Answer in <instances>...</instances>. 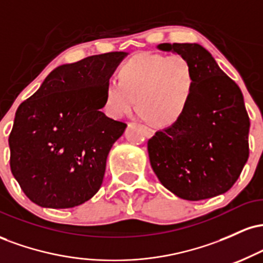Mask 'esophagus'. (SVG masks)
<instances>
[{
    "label": "esophagus",
    "instance_id": "34e87169",
    "mask_svg": "<svg viewBox=\"0 0 263 263\" xmlns=\"http://www.w3.org/2000/svg\"><path fill=\"white\" fill-rule=\"evenodd\" d=\"M143 127H144V129H146V134H147V136H148V137H151V136H153V134H155V129L151 127V126L144 125Z\"/></svg>",
    "mask_w": 263,
    "mask_h": 263
}]
</instances>
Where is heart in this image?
Listing matches in <instances>:
<instances>
[{"label": "heart", "mask_w": 263, "mask_h": 263, "mask_svg": "<svg viewBox=\"0 0 263 263\" xmlns=\"http://www.w3.org/2000/svg\"><path fill=\"white\" fill-rule=\"evenodd\" d=\"M119 75L120 81L110 80L105 87L104 110L114 119L129 114L138 102L143 117L157 125H173L185 112L195 87L194 68L180 54H138Z\"/></svg>", "instance_id": "b5f03b06"}]
</instances>
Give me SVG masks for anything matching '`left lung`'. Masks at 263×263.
<instances>
[{
    "instance_id": "obj_1",
    "label": "left lung",
    "mask_w": 263,
    "mask_h": 263,
    "mask_svg": "<svg viewBox=\"0 0 263 263\" xmlns=\"http://www.w3.org/2000/svg\"><path fill=\"white\" fill-rule=\"evenodd\" d=\"M158 49L192 63L195 87L183 116L148 140L152 170L165 188L185 200L224 194L250 155L242 92L200 44L162 43Z\"/></svg>"
}]
</instances>
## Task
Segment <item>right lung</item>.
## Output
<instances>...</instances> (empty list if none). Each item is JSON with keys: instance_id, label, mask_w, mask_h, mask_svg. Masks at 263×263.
Here are the masks:
<instances>
[{"instance_id": "add662e5", "label": "right lung", "mask_w": 263, "mask_h": 263, "mask_svg": "<svg viewBox=\"0 0 263 263\" xmlns=\"http://www.w3.org/2000/svg\"><path fill=\"white\" fill-rule=\"evenodd\" d=\"M126 55L110 52L60 65L17 108L8 138L11 172L33 203L74 208L100 189L108 152L127 125L99 110Z\"/></svg>"}]
</instances>
